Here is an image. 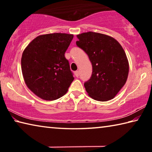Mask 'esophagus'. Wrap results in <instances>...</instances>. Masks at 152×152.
<instances>
[{
    "label": "esophagus",
    "instance_id": "1",
    "mask_svg": "<svg viewBox=\"0 0 152 152\" xmlns=\"http://www.w3.org/2000/svg\"><path fill=\"white\" fill-rule=\"evenodd\" d=\"M74 74H75V76L78 78V77L79 76V72L78 71H76L75 72H74Z\"/></svg>",
    "mask_w": 152,
    "mask_h": 152
}]
</instances>
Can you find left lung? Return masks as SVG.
I'll return each mask as SVG.
<instances>
[{
	"label": "left lung",
	"instance_id": "1",
	"mask_svg": "<svg viewBox=\"0 0 152 152\" xmlns=\"http://www.w3.org/2000/svg\"><path fill=\"white\" fill-rule=\"evenodd\" d=\"M76 37L77 46L92 63L91 78L84 84L87 93L96 101L113 99L127 80L129 66L124 50L116 39L102 33L89 31Z\"/></svg>",
	"mask_w": 152,
	"mask_h": 152
}]
</instances>
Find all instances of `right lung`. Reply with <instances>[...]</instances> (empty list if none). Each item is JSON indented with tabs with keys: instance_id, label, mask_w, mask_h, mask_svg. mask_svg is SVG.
I'll list each match as a JSON object with an SVG mask.
<instances>
[{
	"instance_id": "obj_1",
	"label": "right lung",
	"mask_w": 152,
	"mask_h": 152,
	"mask_svg": "<svg viewBox=\"0 0 152 152\" xmlns=\"http://www.w3.org/2000/svg\"><path fill=\"white\" fill-rule=\"evenodd\" d=\"M72 34L54 33L37 36L25 49L21 58L24 81L42 99L54 101L64 96L74 80L64 54Z\"/></svg>"
}]
</instances>
